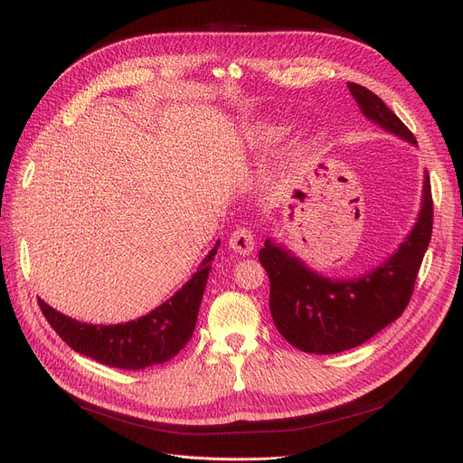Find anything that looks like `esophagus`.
<instances>
[{
	"mask_svg": "<svg viewBox=\"0 0 463 463\" xmlns=\"http://www.w3.org/2000/svg\"><path fill=\"white\" fill-rule=\"evenodd\" d=\"M229 246L240 255H250L255 248L253 232L248 227H238L229 238Z\"/></svg>",
	"mask_w": 463,
	"mask_h": 463,
	"instance_id": "1",
	"label": "esophagus"
}]
</instances>
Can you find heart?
Masks as SVG:
<instances>
[{"mask_svg": "<svg viewBox=\"0 0 463 463\" xmlns=\"http://www.w3.org/2000/svg\"><path fill=\"white\" fill-rule=\"evenodd\" d=\"M290 126L287 121H259L251 128L250 137L257 144H272L288 133Z\"/></svg>", "mask_w": 463, "mask_h": 463, "instance_id": "heart-1", "label": "heart"}]
</instances>
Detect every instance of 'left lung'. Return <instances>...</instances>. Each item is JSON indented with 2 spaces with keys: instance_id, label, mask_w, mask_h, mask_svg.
Masks as SVG:
<instances>
[{
  "instance_id": "obj_1",
  "label": "left lung",
  "mask_w": 463,
  "mask_h": 463,
  "mask_svg": "<svg viewBox=\"0 0 463 463\" xmlns=\"http://www.w3.org/2000/svg\"><path fill=\"white\" fill-rule=\"evenodd\" d=\"M362 114L386 133L417 146L403 121L368 88L347 82ZM433 225V203L424 170L422 204L398 250L356 278H328L311 270L293 251L264 241L259 260L270 278V313L276 328L304 353L334 354L368 342L407 307Z\"/></svg>"
}]
</instances>
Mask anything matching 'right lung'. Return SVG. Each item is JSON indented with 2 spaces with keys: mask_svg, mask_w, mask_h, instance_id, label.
Instances as JSON below:
<instances>
[{
  "mask_svg": "<svg viewBox=\"0 0 463 463\" xmlns=\"http://www.w3.org/2000/svg\"><path fill=\"white\" fill-rule=\"evenodd\" d=\"M217 248L219 240L175 297L137 321L88 325L67 317L41 298L39 307L58 335L77 353L119 370L156 366L176 356L191 339Z\"/></svg>",
  "mask_w": 463,
  "mask_h": 463,
  "instance_id": "obj_1",
  "label": "right lung"
}]
</instances>
